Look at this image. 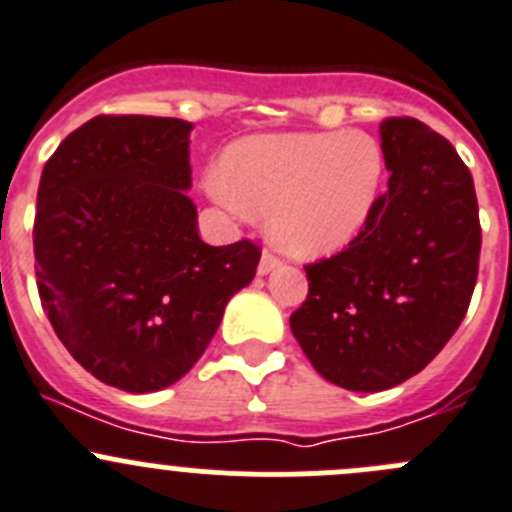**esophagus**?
Instances as JSON below:
<instances>
[{
    "label": "esophagus",
    "instance_id": "obj_1",
    "mask_svg": "<svg viewBox=\"0 0 512 512\" xmlns=\"http://www.w3.org/2000/svg\"><path fill=\"white\" fill-rule=\"evenodd\" d=\"M279 266H281L279 256H274L271 251H264V256H261V261H259V274L266 276V274H271L274 269H279Z\"/></svg>",
    "mask_w": 512,
    "mask_h": 512
}]
</instances>
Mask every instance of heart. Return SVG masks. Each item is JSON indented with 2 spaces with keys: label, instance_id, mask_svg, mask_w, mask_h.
Here are the masks:
<instances>
[{
  "label": "heart",
  "instance_id": "heart-1",
  "mask_svg": "<svg viewBox=\"0 0 512 512\" xmlns=\"http://www.w3.org/2000/svg\"><path fill=\"white\" fill-rule=\"evenodd\" d=\"M384 150L372 135L281 133L233 143L208 196L233 213H266V231L296 259H319L352 243L382 198Z\"/></svg>",
  "mask_w": 512,
  "mask_h": 512
}]
</instances>
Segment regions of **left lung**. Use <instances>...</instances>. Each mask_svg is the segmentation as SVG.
<instances>
[{"mask_svg":"<svg viewBox=\"0 0 512 512\" xmlns=\"http://www.w3.org/2000/svg\"><path fill=\"white\" fill-rule=\"evenodd\" d=\"M387 191L344 251L304 266L309 294L289 324L316 372L352 392L415 377L450 342L480 264L475 183L415 118L379 125Z\"/></svg>","mask_w":512,"mask_h":512,"instance_id":"left-lung-1","label":"left lung"}]
</instances>
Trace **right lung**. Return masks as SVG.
Masks as SVG:
<instances>
[{"mask_svg": "<svg viewBox=\"0 0 512 512\" xmlns=\"http://www.w3.org/2000/svg\"><path fill=\"white\" fill-rule=\"evenodd\" d=\"M191 130L178 118L97 115L42 170L32 231L42 309L67 352L125 392L178 382L261 259L248 238L198 236Z\"/></svg>", "mask_w": 512, "mask_h": 512, "instance_id": "1", "label": "right lung"}]
</instances>
